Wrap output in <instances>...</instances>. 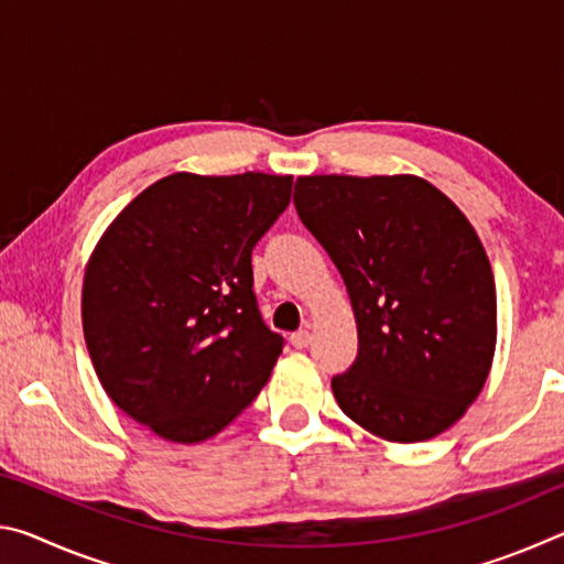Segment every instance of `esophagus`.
<instances>
[{
	"label": "esophagus",
	"instance_id": "1",
	"mask_svg": "<svg viewBox=\"0 0 564 564\" xmlns=\"http://www.w3.org/2000/svg\"><path fill=\"white\" fill-rule=\"evenodd\" d=\"M291 343H293L295 348H308V343H311V330H308V328H301V330L291 333Z\"/></svg>",
	"mask_w": 564,
	"mask_h": 564
}]
</instances>
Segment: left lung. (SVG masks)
Here are the masks:
<instances>
[{
    "mask_svg": "<svg viewBox=\"0 0 564 564\" xmlns=\"http://www.w3.org/2000/svg\"><path fill=\"white\" fill-rule=\"evenodd\" d=\"M293 204L340 271L358 356L330 388L383 441L460 420L488 380L498 303L488 253L451 198L417 176H301Z\"/></svg>",
    "mask_w": 564,
    "mask_h": 564,
    "instance_id": "8db88e82",
    "label": "left lung"
}]
</instances>
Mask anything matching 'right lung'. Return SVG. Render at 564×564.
<instances>
[{
	"mask_svg": "<svg viewBox=\"0 0 564 564\" xmlns=\"http://www.w3.org/2000/svg\"><path fill=\"white\" fill-rule=\"evenodd\" d=\"M291 176L171 174L133 198L84 273V338L107 395L174 443H202L261 393L283 350L251 253Z\"/></svg>",
	"mask_w": 564,
	"mask_h": 564,
	"instance_id": "add662e5",
	"label": "right lung"
}]
</instances>
